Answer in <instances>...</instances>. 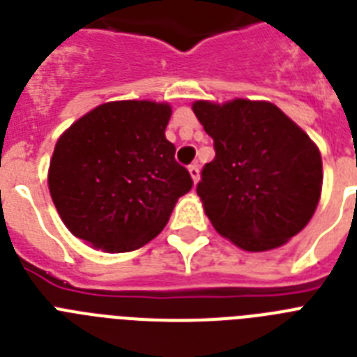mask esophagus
I'll use <instances>...</instances> for the list:
<instances>
[{"instance_id": "obj_1", "label": "esophagus", "mask_w": 357, "mask_h": 357, "mask_svg": "<svg viewBox=\"0 0 357 357\" xmlns=\"http://www.w3.org/2000/svg\"><path fill=\"white\" fill-rule=\"evenodd\" d=\"M188 174H190V178H192V183L196 185L199 181V167L196 163L194 165H190V167H188Z\"/></svg>"}]
</instances>
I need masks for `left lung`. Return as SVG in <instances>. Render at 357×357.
Listing matches in <instances>:
<instances>
[{"label":"left lung","mask_w":357,"mask_h":357,"mask_svg":"<svg viewBox=\"0 0 357 357\" xmlns=\"http://www.w3.org/2000/svg\"><path fill=\"white\" fill-rule=\"evenodd\" d=\"M216 155L196 190L213 227L244 251H269L301 233L323 188L317 144L268 100H194Z\"/></svg>","instance_id":"8db88e82"}]
</instances>
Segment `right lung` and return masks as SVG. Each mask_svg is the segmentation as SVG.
Masks as SVG:
<instances>
[{
    "label": "right lung",
    "mask_w": 357,
    "mask_h": 357,
    "mask_svg": "<svg viewBox=\"0 0 357 357\" xmlns=\"http://www.w3.org/2000/svg\"><path fill=\"white\" fill-rule=\"evenodd\" d=\"M169 102L113 100L54 144L47 185L63 225L93 249L126 253L155 238L192 187L165 137Z\"/></svg>",
    "instance_id": "right-lung-1"
}]
</instances>
